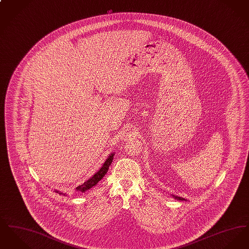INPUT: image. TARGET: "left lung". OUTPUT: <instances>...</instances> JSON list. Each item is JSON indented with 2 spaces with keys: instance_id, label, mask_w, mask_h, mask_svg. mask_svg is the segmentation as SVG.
Listing matches in <instances>:
<instances>
[{
  "instance_id": "8db88e82",
  "label": "left lung",
  "mask_w": 249,
  "mask_h": 249,
  "mask_svg": "<svg viewBox=\"0 0 249 249\" xmlns=\"http://www.w3.org/2000/svg\"><path fill=\"white\" fill-rule=\"evenodd\" d=\"M175 199H178L179 201H186L184 198H181V197H178V196H173Z\"/></svg>"
}]
</instances>
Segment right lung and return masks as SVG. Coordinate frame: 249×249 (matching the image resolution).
<instances>
[{"mask_svg":"<svg viewBox=\"0 0 249 249\" xmlns=\"http://www.w3.org/2000/svg\"><path fill=\"white\" fill-rule=\"evenodd\" d=\"M114 155H115L114 153L109 155L108 158H107V160L105 161V163L101 167V169H100L95 175H93V177L89 178V180H87L86 182H84L82 185H80V186H78L77 188H75V190H76L77 192H82V193H83L85 191H87V190H89V189H91V188H93L94 186H96V185L98 184V182H99L100 180H102V179L104 178V177L107 175L108 168H109V166L111 165V163H112V161H113ZM56 192L59 193V195H65V193L63 194L62 192H59L58 190H56Z\"/></svg>","mask_w":249,"mask_h":249,"instance_id":"add662e5","label":"right lung"}]
</instances>
